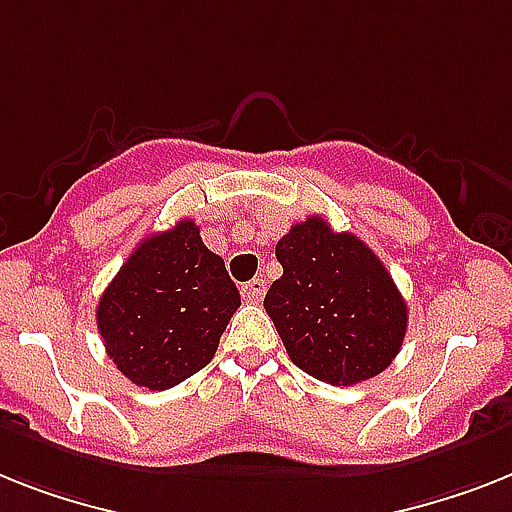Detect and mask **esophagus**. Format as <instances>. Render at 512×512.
Here are the masks:
<instances>
[{"instance_id": "obj_1", "label": "esophagus", "mask_w": 512, "mask_h": 512, "mask_svg": "<svg viewBox=\"0 0 512 512\" xmlns=\"http://www.w3.org/2000/svg\"><path fill=\"white\" fill-rule=\"evenodd\" d=\"M264 290H266V282L264 280H251L246 285L240 287V293H243V301L248 303H259L264 298Z\"/></svg>"}]
</instances>
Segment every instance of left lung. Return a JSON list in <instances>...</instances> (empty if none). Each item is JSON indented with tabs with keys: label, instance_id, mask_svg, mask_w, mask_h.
Masks as SVG:
<instances>
[{
	"label": "left lung",
	"instance_id": "left-lung-1",
	"mask_svg": "<svg viewBox=\"0 0 512 512\" xmlns=\"http://www.w3.org/2000/svg\"><path fill=\"white\" fill-rule=\"evenodd\" d=\"M277 261L282 277L264 308L290 361L337 387L382 374L403 345L408 308L377 253L308 217L282 235Z\"/></svg>",
	"mask_w": 512,
	"mask_h": 512
}]
</instances>
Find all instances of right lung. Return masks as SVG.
<instances>
[{
    "instance_id": "obj_1",
    "label": "right lung",
    "mask_w": 512,
    "mask_h": 512,
    "mask_svg": "<svg viewBox=\"0 0 512 512\" xmlns=\"http://www.w3.org/2000/svg\"><path fill=\"white\" fill-rule=\"evenodd\" d=\"M240 306L225 261L193 219L141 240L101 295L99 335L114 366L138 387L170 390L214 358Z\"/></svg>"
}]
</instances>
